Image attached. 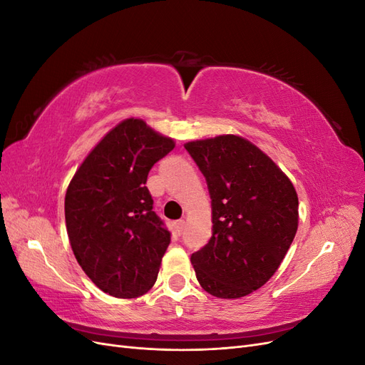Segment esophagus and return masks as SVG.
<instances>
[{"label":"esophagus","instance_id":"esophagus-1","mask_svg":"<svg viewBox=\"0 0 365 365\" xmlns=\"http://www.w3.org/2000/svg\"><path fill=\"white\" fill-rule=\"evenodd\" d=\"M184 228H185V220H184V219L176 220V231H178V235L182 233Z\"/></svg>","mask_w":365,"mask_h":365}]
</instances>
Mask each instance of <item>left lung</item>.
<instances>
[{
  "instance_id": "8db88e82",
  "label": "left lung",
  "mask_w": 365,
  "mask_h": 365,
  "mask_svg": "<svg viewBox=\"0 0 365 365\" xmlns=\"http://www.w3.org/2000/svg\"><path fill=\"white\" fill-rule=\"evenodd\" d=\"M212 197L213 235L192 254L196 279L217 298L245 297L279 269L298 228L291 180L244 137L185 143Z\"/></svg>"
}]
</instances>
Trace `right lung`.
<instances>
[{"instance_id": "obj_1", "label": "right lung", "mask_w": 365, "mask_h": 365, "mask_svg": "<svg viewBox=\"0 0 365 365\" xmlns=\"http://www.w3.org/2000/svg\"><path fill=\"white\" fill-rule=\"evenodd\" d=\"M175 148L141 118H126L88 153L65 195L77 263L103 292L137 298L157 282L170 233L146 187L152 165Z\"/></svg>"}]
</instances>
